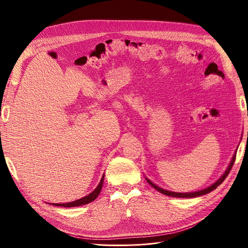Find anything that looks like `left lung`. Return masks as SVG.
I'll list each match as a JSON object with an SVG mask.
<instances>
[{
	"label": "left lung",
	"instance_id": "1",
	"mask_svg": "<svg viewBox=\"0 0 248 248\" xmlns=\"http://www.w3.org/2000/svg\"><path fill=\"white\" fill-rule=\"evenodd\" d=\"M235 159H236V153L234 154V156H233V158H232V160H231V163L229 164L227 170L225 171V173L222 175V177H221L220 179H218V180H217L216 182H215L214 185H212L211 186H209V187H207V188H204V189H202V190H200V191L186 192V193H182V192H173V191H169V190L163 189V188H161V187L155 186V185L153 184V182L150 181L149 179H147V181H148V184H149L151 186H153L156 190H158V191L161 192V193H163V195H165V196L174 197V198H196V197H200V196H202V195H206V193H209L210 191L214 190L215 188H217V187L222 184V182L225 180V178L228 176L229 172H230V170H231V168H232V166H233V164H234V162H235Z\"/></svg>",
	"mask_w": 248,
	"mask_h": 248
}]
</instances>
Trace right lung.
<instances>
[{
    "label": "right lung",
    "instance_id": "1",
    "mask_svg": "<svg viewBox=\"0 0 248 248\" xmlns=\"http://www.w3.org/2000/svg\"><path fill=\"white\" fill-rule=\"evenodd\" d=\"M103 179H104V175L102 176L98 186L95 188V190H93L90 195L86 196L80 200H77L75 202H67V203H55L53 206H58V207H64V208H71V207H79V206H83V204L89 203L91 202H93L96 198L99 196V193L101 191L102 188V185H103Z\"/></svg>",
    "mask_w": 248,
    "mask_h": 248
}]
</instances>
